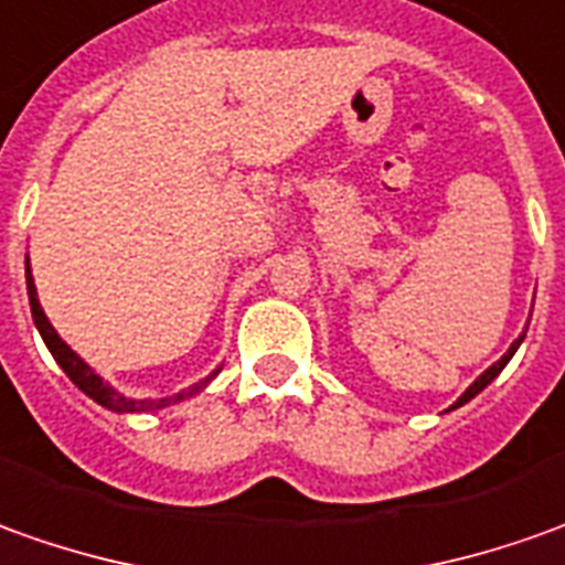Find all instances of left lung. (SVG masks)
<instances>
[{"instance_id": "left-lung-1", "label": "left lung", "mask_w": 565, "mask_h": 565, "mask_svg": "<svg viewBox=\"0 0 565 565\" xmlns=\"http://www.w3.org/2000/svg\"><path fill=\"white\" fill-rule=\"evenodd\" d=\"M522 339H525V332H522L520 339H516V342L510 344V351H507V354H503L501 361L498 363H491V366H488L486 373H482V376H479V380L472 382V385H469L467 392H463V395L457 397V404H454V407H460V404H467V401H472V397L479 395V392H482V388H486V385H491V380H494V376H498V373H501L503 366H507V363H510V358H513V354H516V348H520L522 344Z\"/></svg>"}]
</instances>
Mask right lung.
Here are the masks:
<instances>
[{"mask_svg":"<svg viewBox=\"0 0 565 565\" xmlns=\"http://www.w3.org/2000/svg\"><path fill=\"white\" fill-rule=\"evenodd\" d=\"M24 270H26V298H30V313H33V323L40 329V335H43L45 348L52 351V358L58 361L64 373H67V380L77 385L83 395H89L96 404L102 407H108V411H115V414H146V411H161V407H168V404H177V401H185V397H192L195 392H202L207 382L214 380L221 370H214L207 380L195 382L192 388H185V392H177L173 397H158V401H136V397L120 395L117 388H111L108 382L98 376L96 370L89 366V363L79 358L77 351H71V344L64 342L62 335L55 332V327L49 323V317H45V310L40 308V298H36V286H33V274H30V257L24 260Z\"/></svg>","mask_w":565,"mask_h":565,"instance_id":"1","label":"right lung"}]
</instances>
